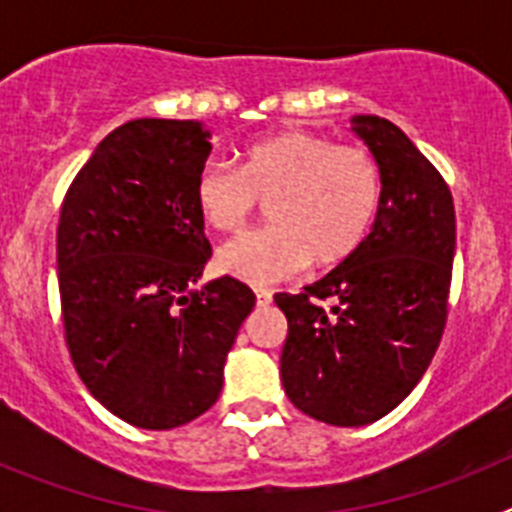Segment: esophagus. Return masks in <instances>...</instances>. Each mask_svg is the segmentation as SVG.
<instances>
[{"instance_id": "obj_1", "label": "esophagus", "mask_w": 512, "mask_h": 512, "mask_svg": "<svg viewBox=\"0 0 512 512\" xmlns=\"http://www.w3.org/2000/svg\"><path fill=\"white\" fill-rule=\"evenodd\" d=\"M253 292H256V305H259V307H266V305H269V302H271V297H274V295H271V292H269V289H264V287L253 289Z\"/></svg>"}]
</instances>
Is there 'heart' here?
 Segmentation results:
<instances>
[{
  "mask_svg": "<svg viewBox=\"0 0 512 512\" xmlns=\"http://www.w3.org/2000/svg\"><path fill=\"white\" fill-rule=\"evenodd\" d=\"M382 176L369 151L307 130H282L243 148L241 169L202 166L194 200L217 230H241L269 200L271 228L223 243L217 266L248 284L295 277L307 264L336 266L372 228Z\"/></svg>",
  "mask_w": 512,
  "mask_h": 512,
  "instance_id": "obj_1",
  "label": "heart"
}]
</instances>
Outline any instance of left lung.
<instances>
[{
    "label": "left lung",
    "mask_w": 512,
    "mask_h": 512,
    "mask_svg": "<svg viewBox=\"0 0 512 512\" xmlns=\"http://www.w3.org/2000/svg\"><path fill=\"white\" fill-rule=\"evenodd\" d=\"M382 176L372 233L300 295L287 315L282 384L297 410L330 425H366L413 392L449 315L456 215L449 184L390 120L356 115Z\"/></svg>",
    "instance_id": "1"
}]
</instances>
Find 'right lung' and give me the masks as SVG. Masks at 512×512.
I'll return each instance as SVG.
<instances>
[{
    "label": "right lung",
    "instance_id": "1",
    "mask_svg": "<svg viewBox=\"0 0 512 512\" xmlns=\"http://www.w3.org/2000/svg\"><path fill=\"white\" fill-rule=\"evenodd\" d=\"M212 151L194 120L112 130L63 197L56 233L66 346L81 382L135 428L200 418L256 295L238 279L202 289L212 256L194 182Z\"/></svg>",
    "mask_w": 512,
    "mask_h": 512
}]
</instances>
